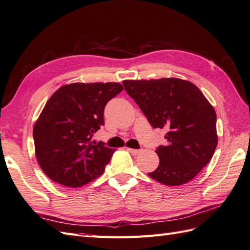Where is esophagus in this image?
Returning a JSON list of instances; mask_svg holds the SVG:
<instances>
[{"label": "esophagus", "instance_id": "1", "mask_svg": "<svg viewBox=\"0 0 250 250\" xmlns=\"http://www.w3.org/2000/svg\"><path fill=\"white\" fill-rule=\"evenodd\" d=\"M127 151H129L132 155H138L142 150H136V149H131V148H127Z\"/></svg>", "mask_w": 250, "mask_h": 250}]
</instances>
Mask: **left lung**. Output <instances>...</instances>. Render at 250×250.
Returning a JSON list of instances; mask_svg holds the SVG:
<instances>
[{
    "mask_svg": "<svg viewBox=\"0 0 250 250\" xmlns=\"http://www.w3.org/2000/svg\"><path fill=\"white\" fill-rule=\"evenodd\" d=\"M125 89L153 127H167V146L155 151L159 165L148 175L167 186L194 178L217 146L216 114L193 83L178 78L125 80Z\"/></svg>",
    "mask_w": 250,
    "mask_h": 250,
    "instance_id": "8db88e82",
    "label": "left lung"
}]
</instances>
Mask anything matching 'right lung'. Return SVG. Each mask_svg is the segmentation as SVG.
Listing matches in <instances>:
<instances>
[{
	"instance_id": "add662e5",
	"label": "right lung",
	"mask_w": 250,
	"mask_h": 250,
	"mask_svg": "<svg viewBox=\"0 0 250 250\" xmlns=\"http://www.w3.org/2000/svg\"><path fill=\"white\" fill-rule=\"evenodd\" d=\"M124 89L117 82L70 83L53 94L34 125L37 161L50 180L78 188L99 177L114 149L92 138L104 106Z\"/></svg>"
}]
</instances>
